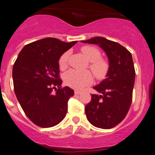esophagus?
<instances>
[{"mask_svg":"<svg viewBox=\"0 0 155 155\" xmlns=\"http://www.w3.org/2000/svg\"><path fill=\"white\" fill-rule=\"evenodd\" d=\"M74 94H76V95H79V94H81V92H80V91L75 90V91H74Z\"/></svg>","mask_w":155,"mask_h":155,"instance_id":"esophagus-1","label":"esophagus"}]
</instances>
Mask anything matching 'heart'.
Masks as SVG:
<instances>
[{"instance_id": "heart-1", "label": "heart", "mask_w": 155, "mask_h": 155, "mask_svg": "<svg viewBox=\"0 0 155 155\" xmlns=\"http://www.w3.org/2000/svg\"><path fill=\"white\" fill-rule=\"evenodd\" d=\"M81 53L86 59L90 62L89 69L99 80L103 79L107 75L110 70V63L106 59L102 58L101 52L97 48L90 45H85L81 48ZM69 52L66 51L61 55L58 64L61 69H65L68 64ZM63 80L66 85L76 89H81L86 86L92 84L93 78L89 71H79L71 69L63 76Z\"/></svg>"}]
</instances>
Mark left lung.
<instances>
[{"mask_svg": "<svg viewBox=\"0 0 155 155\" xmlns=\"http://www.w3.org/2000/svg\"><path fill=\"white\" fill-rule=\"evenodd\" d=\"M81 42L99 45L109 60L107 78L93 88L100 94H91L92 100L85 107L91 124L109 129L124 120L131 105L136 74L131 53L118 42L102 37Z\"/></svg>", "mask_w": 155, "mask_h": 155, "instance_id": "left-lung-1", "label": "left lung"}]
</instances>
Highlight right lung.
Returning a JSON list of instances; mask_svg holds the SVG:
<instances>
[{"mask_svg": "<svg viewBox=\"0 0 155 155\" xmlns=\"http://www.w3.org/2000/svg\"><path fill=\"white\" fill-rule=\"evenodd\" d=\"M76 42L53 37L35 41L24 46L15 61V94L26 115L40 127L56 126L66 116L74 92L68 87H61L58 60Z\"/></svg>", "mask_w": 155, "mask_h": 155, "instance_id": "obj_1", "label": "right lung"}]
</instances>
